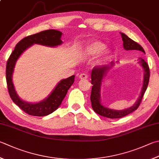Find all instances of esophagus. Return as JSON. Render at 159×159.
Instances as JSON below:
<instances>
[{"instance_id":"obj_1","label":"esophagus","mask_w":159,"mask_h":159,"mask_svg":"<svg viewBox=\"0 0 159 159\" xmlns=\"http://www.w3.org/2000/svg\"><path fill=\"white\" fill-rule=\"evenodd\" d=\"M87 77H88V75L85 73L81 74L79 76V78L81 79V80H86V79H87Z\"/></svg>"}]
</instances>
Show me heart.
<instances>
[{
  "instance_id": "obj_1",
  "label": "heart",
  "mask_w": 159,
  "mask_h": 159,
  "mask_svg": "<svg viewBox=\"0 0 159 159\" xmlns=\"http://www.w3.org/2000/svg\"><path fill=\"white\" fill-rule=\"evenodd\" d=\"M106 45L100 41H93L86 45L83 50V55L85 57H93L100 54L99 61H102L109 57L111 50L109 49H105Z\"/></svg>"
}]
</instances>
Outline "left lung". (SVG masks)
Returning a JSON list of instances; mask_svg holds the SVG:
<instances>
[{"label":"left lung","instance_id":"obj_1","mask_svg":"<svg viewBox=\"0 0 159 159\" xmlns=\"http://www.w3.org/2000/svg\"><path fill=\"white\" fill-rule=\"evenodd\" d=\"M120 34L122 36V39L123 41V48L125 50H139V51L145 53V50L139 43L131 39L124 33L120 32ZM116 63H118V61H116ZM139 64L141 66L143 71H144L143 87L141 91H140V94L133 106L122 110L109 109V108L104 107L101 102L100 92L104 77L106 76L108 72L114 66L116 62L111 61L109 64L98 66H95L93 68L91 72V84H93V86L91 89V102L93 109L95 113H97L98 114L102 116L107 117V118H120L132 113L138 109V107H139L140 102H141L142 98L144 95L146 89L148 88L149 80V68L148 64L142 58H139Z\"/></svg>","mask_w":159,"mask_h":159}]
</instances>
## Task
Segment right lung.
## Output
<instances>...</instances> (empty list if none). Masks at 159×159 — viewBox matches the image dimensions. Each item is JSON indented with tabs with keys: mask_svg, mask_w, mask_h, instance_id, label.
<instances>
[{
	"mask_svg": "<svg viewBox=\"0 0 159 159\" xmlns=\"http://www.w3.org/2000/svg\"><path fill=\"white\" fill-rule=\"evenodd\" d=\"M62 32L56 30H48L25 37L16 44L12 53L9 57L6 66V81L9 94L11 100L23 111L29 115L34 116H45L52 113L59 108L63 100L67 94L68 90L74 83L75 75L66 79H63L50 93V94L43 100L38 102H28L23 100L18 95L15 90L12 81L14 67L18 59L23 52L34 44H40L49 47L60 46L63 41L61 40Z\"/></svg>",
	"mask_w": 159,
	"mask_h": 159,
	"instance_id": "1",
	"label": "right lung"
}]
</instances>
